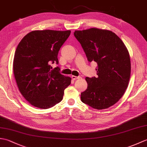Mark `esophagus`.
Segmentation results:
<instances>
[{
	"label": "esophagus",
	"mask_w": 147,
	"mask_h": 147,
	"mask_svg": "<svg viewBox=\"0 0 147 147\" xmlns=\"http://www.w3.org/2000/svg\"><path fill=\"white\" fill-rule=\"evenodd\" d=\"M72 79L75 80H78V79H80L81 78V76H71Z\"/></svg>",
	"instance_id": "1"
}]
</instances>
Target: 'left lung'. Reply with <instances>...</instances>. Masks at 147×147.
Masks as SVG:
<instances>
[{
    "mask_svg": "<svg viewBox=\"0 0 147 147\" xmlns=\"http://www.w3.org/2000/svg\"><path fill=\"white\" fill-rule=\"evenodd\" d=\"M74 35L88 61L98 64L97 77H86L88 87L81 93L82 102L98 110L117 102L128 85L131 62L123 41L111 31L90 28L75 31Z\"/></svg>",
    "mask_w": 147,
    "mask_h": 147,
    "instance_id": "8db88e82",
    "label": "left lung"
}]
</instances>
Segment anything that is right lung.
Here are the masks:
<instances>
[{
  "instance_id": "right-lung-1",
  "label": "right lung",
  "mask_w": 147,
  "mask_h": 147,
  "mask_svg": "<svg viewBox=\"0 0 147 147\" xmlns=\"http://www.w3.org/2000/svg\"><path fill=\"white\" fill-rule=\"evenodd\" d=\"M70 30H37L28 33L16 50L13 71L21 93L32 105L49 109L63 98L71 78L60 73L57 55Z\"/></svg>"
}]
</instances>
